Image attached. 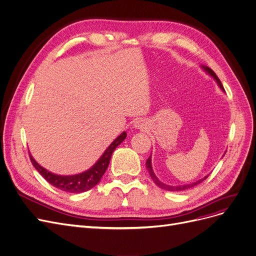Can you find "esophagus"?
I'll return each mask as SVG.
<instances>
[{
    "label": "esophagus",
    "mask_w": 256,
    "mask_h": 256,
    "mask_svg": "<svg viewBox=\"0 0 256 256\" xmlns=\"http://www.w3.org/2000/svg\"><path fill=\"white\" fill-rule=\"evenodd\" d=\"M136 128H141V126H140L139 124H136Z\"/></svg>",
    "instance_id": "obj_1"
}]
</instances>
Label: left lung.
Here are the masks:
<instances>
[{"label": "left lung", "mask_w": 256, "mask_h": 256, "mask_svg": "<svg viewBox=\"0 0 256 256\" xmlns=\"http://www.w3.org/2000/svg\"><path fill=\"white\" fill-rule=\"evenodd\" d=\"M204 69L214 77V78L216 80V82H218V84L220 86V88L222 90H224V86H223V84H222V82H220V80H218V77L216 76V74L211 70V69H209V68H207V66H204ZM146 168H148V172H150V176H152V181L154 182V184L157 185V186H159L160 188H162V190H168V192H182V190H188V188H192V187H194V186H196V185H198V184H200L201 182H203L205 179H207V176H206L205 178H203V179H201V180H198V181H196V182H194V183H190V184H186V185H182V186H170V185H166V184H164V183H162L161 181H159L158 180V178L154 176V172H152V160H150V157L146 160Z\"/></svg>", "instance_id": "8db88e82"}]
</instances>
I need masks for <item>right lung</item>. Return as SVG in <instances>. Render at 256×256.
<instances>
[{
	"instance_id": "1",
	"label": "right lung",
	"mask_w": 256,
	"mask_h": 256,
	"mask_svg": "<svg viewBox=\"0 0 256 256\" xmlns=\"http://www.w3.org/2000/svg\"><path fill=\"white\" fill-rule=\"evenodd\" d=\"M126 132H124L118 138H116L112 142V144H110V146L106 148V150L104 152L100 159L95 163V165L92 168L82 174H75V176L54 174L46 170L45 168H42L30 154L29 157L32 165L34 166L36 170L44 176V179H45L47 182H49L51 185H53L54 187H56L58 190L66 192H72V194L84 192L86 190H90L91 188H93L96 184L99 183V181H100L104 174L108 168L113 152L119 144L126 139Z\"/></svg>"
}]
</instances>
